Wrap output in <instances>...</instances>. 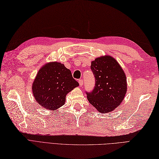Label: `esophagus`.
<instances>
[{"label": "esophagus", "instance_id": "obj_1", "mask_svg": "<svg viewBox=\"0 0 159 159\" xmlns=\"http://www.w3.org/2000/svg\"><path fill=\"white\" fill-rule=\"evenodd\" d=\"M79 83L80 87H82L83 85V80H79Z\"/></svg>", "mask_w": 159, "mask_h": 159}]
</instances>
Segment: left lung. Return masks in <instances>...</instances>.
I'll return each instance as SVG.
<instances>
[{
	"label": "left lung",
	"mask_w": 159,
	"mask_h": 159,
	"mask_svg": "<svg viewBox=\"0 0 159 159\" xmlns=\"http://www.w3.org/2000/svg\"><path fill=\"white\" fill-rule=\"evenodd\" d=\"M95 87L87 93L89 102L99 113H109L120 107L127 92V79L113 57L105 55L91 62Z\"/></svg>",
	"instance_id": "obj_1"
}]
</instances>
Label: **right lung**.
Here are the masks:
<instances>
[{
	"mask_svg": "<svg viewBox=\"0 0 159 159\" xmlns=\"http://www.w3.org/2000/svg\"><path fill=\"white\" fill-rule=\"evenodd\" d=\"M79 85L63 64L51 62L39 68L32 83V93L42 107L55 111L64 105L66 95Z\"/></svg>",
	"mask_w": 159,
	"mask_h": 159,
	"instance_id": "1",
	"label": "right lung"
}]
</instances>
